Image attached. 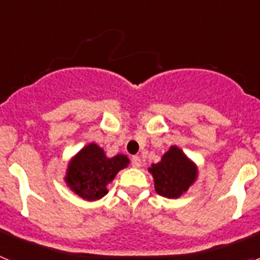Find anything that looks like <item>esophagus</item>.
<instances>
[{"label":"esophagus","mask_w":260,"mask_h":260,"mask_svg":"<svg viewBox=\"0 0 260 260\" xmlns=\"http://www.w3.org/2000/svg\"><path fill=\"white\" fill-rule=\"evenodd\" d=\"M132 165L134 168H139L142 165L141 162V157L139 156H133L132 157Z\"/></svg>","instance_id":"esophagus-1"}]
</instances>
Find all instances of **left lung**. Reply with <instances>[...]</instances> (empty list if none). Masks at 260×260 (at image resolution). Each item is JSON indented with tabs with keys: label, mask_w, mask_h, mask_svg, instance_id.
Wrapping results in <instances>:
<instances>
[{
	"label": "left lung",
	"mask_w": 260,
	"mask_h": 260,
	"mask_svg": "<svg viewBox=\"0 0 260 260\" xmlns=\"http://www.w3.org/2000/svg\"><path fill=\"white\" fill-rule=\"evenodd\" d=\"M155 181V190L165 198H180L197 180L198 169L176 146H172L161 161L148 169Z\"/></svg>",
	"instance_id": "8db88e82"
}]
</instances>
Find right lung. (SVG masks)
<instances>
[{
  "instance_id": "1",
  "label": "right lung",
  "mask_w": 260,
  "mask_h": 260,
  "mask_svg": "<svg viewBox=\"0 0 260 260\" xmlns=\"http://www.w3.org/2000/svg\"><path fill=\"white\" fill-rule=\"evenodd\" d=\"M125 155L107 157L103 148L95 143L80 150L69 162L65 180L75 194L86 201H98L107 195V185L121 169L127 167Z\"/></svg>"
}]
</instances>
